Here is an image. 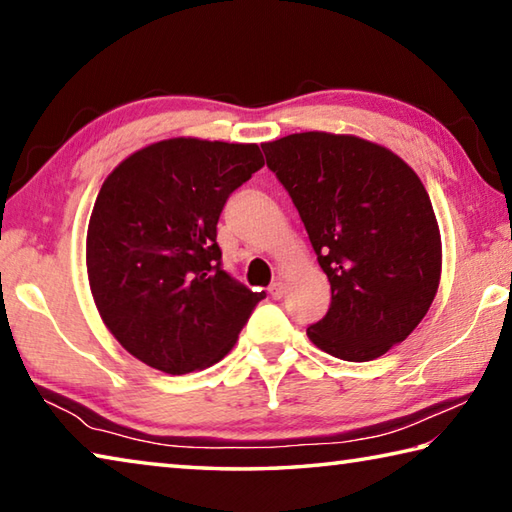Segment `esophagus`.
I'll return each mask as SVG.
<instances>
[{"mask_svg": "<svg viewBox=\"0 0 512 512\" xmlns=\"http://www.w3.org/2000/svg\"><path fill=\"white\" fill-rule=\"evenodd\" d=\"M268 293H271L273 300H280L284 296V282L282 280H273L271 287H268Z\"/></svg>", "mask_w": 512, "mask_h": 512, "instance_id": "34e87169", "label": "esophagus"}]
</instances>
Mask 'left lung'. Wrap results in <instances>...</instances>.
<instances>
[{"label":"left lung","instance_id":"1","mask_svg":"<svg viewBox=\"0 0 512 512\" xmlns=\"http://www.w3.org/2000/svg\"><path fill=\"white\" fill-rule=\"evenodd\" d=\"M262 149L332 287L309 341L343 361L381 357L418 327L440 282V230L418 173L354 135L296 133Z\"/></svg>","mask_w":512,"mask_h":512}]
</instances>
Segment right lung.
<instances>
[{
  "instance_id": "1",
  "label": "right lung",
  "mask_w": 512,
  "mask_h": 512,
  "mask_svg": "<svg viewBox=\"0 0 512 512\" xmlns=\"http://www.w3.org/2000/svg\"><path fill=\"white\" fill-rule=\"evenodd\" d=\"M264 167L257 144L162 140L103 180L88 225V280L103 323L146 366L187 375L221 361L264 291L221 266L216 223Z\"/></svg>"
}]
</instances>
